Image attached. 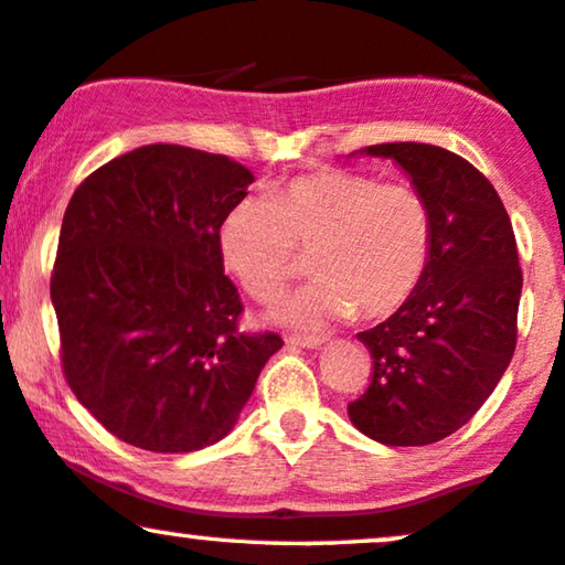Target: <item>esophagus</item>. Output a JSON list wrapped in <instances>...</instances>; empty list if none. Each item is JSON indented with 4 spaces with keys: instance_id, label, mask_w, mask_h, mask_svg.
I'll return each instance as SVG.
<instances>
[{
    "instance_id": "obj_1",
    "label": "esophagus",
    "mask_w": 565,
    "mask_h": 565,
    "mask_svg": "<svg viewBox=\"0 0 565 565\" xmlns=\"http://www.w3.org/2000/svg\"><path fill=\"white\" fill-rule=\"evenodd\" d=\"M287 343L295 345V349H320L322 345L320 338H302V335H289Z\"/></svg>"
}]
</instances>
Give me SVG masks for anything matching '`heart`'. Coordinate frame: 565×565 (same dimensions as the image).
<instances>
[{"label": "heart", "instance_id": "1", "mask_svg": "<svg viewBox=\"0 0 565 565\" xmlns=\"http://www.w3.org/2000/svg\"><path fill=\"white\" fill-rule=\"evenodd\" d=\"M434 247V214L411 183H380L345 170L299 175L270 193L245 195L224 214V266L255 299H274L310 253L315 278L281 299L270 318L320 330L359 312H395L424 278Z\"/></svg>", "mask_w": 565, "mask_h": 565}]
</instances>
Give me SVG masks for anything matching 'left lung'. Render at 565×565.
Instances as JSON below:
<instances>
[{
	"mask_svg": "<svg viewBox=\"0 0 565 565\" xmlns=\"http://www.w3.org/2000/svg\"><path fill=\"white\" fill-rule=\"evenodd\" d=\"M356 154L393 160L426 195L434 247L418 289L359 333L374 372L349 418L380 445H434L476 416L514 356L522 297L514 230L483 172L449 149L395 141Z\"/></svg>",
	"mask_w": 565,
	"mask_h": 565,
	"instance_id": "obj_1",
	"label": "left lung"
}]
</instances>
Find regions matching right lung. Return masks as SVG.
<instances>
[{
  "mask_svg": "<svg viewBox=\"0 0 565 565\" xmlns=\"http://www.w3.org/2000/svg\"><path fill=\"white\" fill-rule=\"evenodd\" d=\"M253 172L149 145L95 170L64 212L51 276L64 374L126 445L195 452L237 424L276 333L245 335L220 227Z\"/></svg>",
  "mask_w": 565,
  "mask_h": 565,
  "instance_id": "1",
  "label": "right lung"
}]
</instances>
